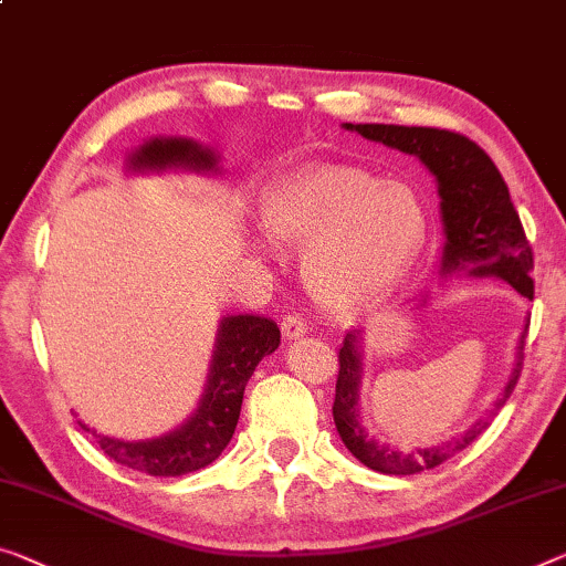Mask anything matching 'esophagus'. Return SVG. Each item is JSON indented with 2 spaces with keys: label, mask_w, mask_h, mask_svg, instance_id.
Returning a JSON list of instances; mask_svg holds the SVG:
<instances>
[{
  "label": "esophagus",
  "mask_w": 566,
  "mask_h": 566,
  "mask_svg": "<svg viewBox=\"0 0 566 566\" xmlns=\"http://www.w3.org/2000/svg\"><path fill=\"white\" fill-rule=\"evenodd\" d=\"M307 333V323L302 319L300 315H284L282 317V335L286 337V340H297V337H302Z\"/></svg>",
  "instance_id": "esophagus-1"
}]
</instances>
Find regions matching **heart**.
Returning <instances> with one entry per match:
<instances>
[{
    "instance_id": "1",
    "label": "heart",
    "mask_w": 566,
    "mask_h": 566,
    "mask_svg": "<svg viewBox=\"0 0 566 566\" xmlns=\"http://www.w3.org/2000/svg\"><path fill=\"white\" fill-rule=\"evenodd\" d=\"M264 226L305 249L302 280L317 305L350 312L389 290L421 247L427 208L409 182L353 165H317L269 192Z\"/></svg>"
}]
</instances>
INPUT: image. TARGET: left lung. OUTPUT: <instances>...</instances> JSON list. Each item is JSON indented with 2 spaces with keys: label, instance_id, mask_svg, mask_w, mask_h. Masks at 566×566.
<instances>
[{
  "label": "left lung",
  "instance_id": "8db88e82",
  "mask_svg": "<svg viewBox=\"0 0 566 566\" xmlns=\"http://www.w3.org/2000/svg\"><path fill=\"white\" fill-rule=\"evenodd\" d=\"M345 129L358 132L370 142L407 151L419 157L427 170L437 177L440 192V210L444 226V251L440 274H470V276H499L513 290L534 297V251L521 226V218L513 208L509 185L493 165V159L480 149L465 134L434 126H399V124H345ZM360 331L345 335L337 353V381L333 419L343 444L353 452V458L366 468L386 475H417L421 470L442 465L454 454L465 450L485 432L491 421L480 419L475 427L450 442L424 447L417 452H401L396 447L378 444L366 434L358 415V389H360ZM524 340L521 335L516 368L505 384L503 394L495 399L491 415L509 401L518 384L524 368Z\"/></svg>",
  "mask_w": 566,
  "mask_h": 566
}]
</instances>
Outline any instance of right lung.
Segmentation results:
<instances>
[{
	"label": "right lung",
	"mask_w": 566,
	"mask_h": 566,
	"mask_svg": "<svg viewBox=\"0 0 566 566\" xmlns=\"http://www.w3.org/2000/svg\"><path fill=\"white\" fill-rule=\"evenodd\" d=\"M132 170H218V157L208 147L192 139H151L129 157ZM280 327L274 319L259 315H229L221 319L218 343L206 394L200 407L180 429L147 442H124L114 437L96 434L86 424H78L98 440L101 450L124 468L147 472L155 478L188 475L213 462L231 442L239 424L243 389L259 360L280 348Z\"/></svg>",
	"instance_id": "obj_1"
}]
</instances>
